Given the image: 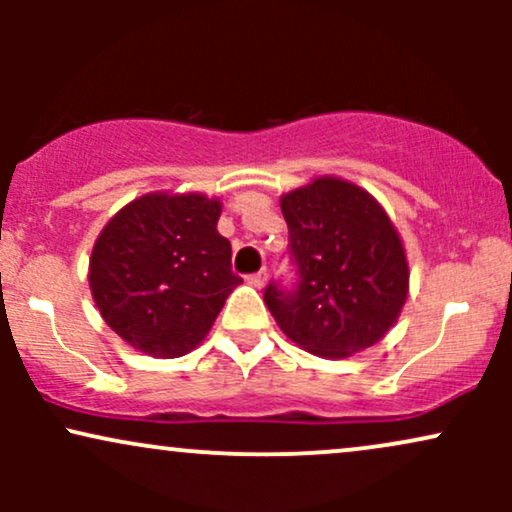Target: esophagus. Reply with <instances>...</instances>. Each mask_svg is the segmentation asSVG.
<instances>
[{
	"label": "esophagus",
	"instance_id": "esophagus-1",
	"mask_svg": "<svg viewBox=\"0 0 512 512\" xmlns=\"http://www.w3.org/2000/svg\"><path fill=\"white\" fill-rule=\"evenodd\" d=\"M248 281H250L252 286H257V289H262V286L267 284V269H260V272L250 274V276H248Z\"/></svg>",
	"mask_w": 512,
	"mask_h": 512
}]
</instances>
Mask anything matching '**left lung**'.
Masks as SVG:
<instances>
[{"mask_svg": "<svg viewBox=\"0 0 512 512\" xmlns=\"http://www.w3.org/2000/svg\"><path fill=\"white\" fill-rule=\"evenodd\" d=\"M296 284L264 289L281 332L315 356L344 358L385 337L407 301L409 264L385 209L342 178L281 197Z\"/></svg>", "mask_w": 512, "mask_h": 512, "instance_id": "8db88e82", "label": "left lung"}]
</instances>
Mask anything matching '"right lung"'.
<instances>
[{"instance_id":"right-lung-1","label":"right lung","mask_w":512,"mask_h":512,"mask_svg":"<svg viewBox=\"0 0 512 512\" xmlns=\"http://www.w3.org/2000/svg\"><path fill=\"white\" fill-rule=\"evenodd\" d=\"M219 199L151 192L105 223L88 284L103 320L154 358L185 356L207 337L240 276L216 231Z\"/></svg>"}]
</instances>
